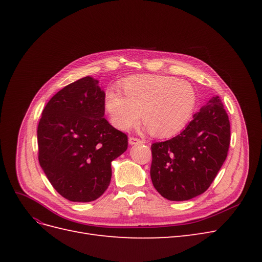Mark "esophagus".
<instances>
[{
  "mask_svg": "<svg viewBox=\"0 0 262 262\" xmlns=\"http://www.w3.org/2000/svg\"><path fill=\"white\" fill-rule=\"evenodd\" d=\"M143 143H145V142L143 141V140H140V139H138V138H130L129 139V144L130 145H137V144H143Z\"/></svg>",
  "mask_w": 262,
  "mask_h": 262,
  "instance_id": "34e87169",
  "label": "esophagus"
}]
</instances>
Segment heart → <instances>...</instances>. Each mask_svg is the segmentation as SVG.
I'll return each instance as SVG.
<instances>
[{"label": "heart", "mask_w": 262, "mask_h": 262, "mask_svg": "<svg viewBox=\"0 0 262 262\" xmlns=\"http://www.w3.org/2000/svg\"><path fill=\"white\" fill-rule=\"evenodd\" d=\"M125 96L108 89L104 108L116 128L126 131L142 118L146 129L167 138L184 129L195 107L193 87L186 81L163 75H134L121 83Z\"/></svg>", "instance_id": "obj_1"}]
</instances>
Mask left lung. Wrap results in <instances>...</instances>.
I'll use <instances>...</instances> for the list:
<instances>
[{
	"label": "left lung",
	"mask_w": 262,
	"mask_h": 262,
	"mask_svg": "<svg viewBox=\"0 0 262 262\" xmlns=\"http://www.w3.org/2000/svg\"><path fill=\"white\" fill-rule=\"evenodd\" d=\"M229 140L228 116L220 97L214 96L177 137L150 146L154 188L170 201L202 194L226 160Z\"/></svg>",
	"instance_id": "1"
}]
</instances>
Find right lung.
I'll use <instances>...</instances> for the list:
<instances>
[{"label":"right lung","mask_w":262,"mask_h":262,"mask_svg":"<svg viewBox=\"0 0 262 262\" xmlns=\"http://www.w3.org/2000/svg\"><path fill=\"white\" fill-rule=\"evenodd\" d=\"M105 92L86 76L58 92L38 124L39 164L53 188L73 202H91L112 179V162L128 138L104 118Z\"/></svg>","instance_id":"1"}]
</instances>
